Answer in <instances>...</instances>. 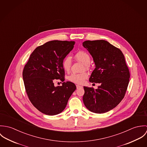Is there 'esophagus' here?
I'll return each instance as SVG.
<instances>
[{"mask_svg":"<svg viewBox=\"0 0 147 147\" xmlns=\"http://www.w3.org/2000/svg\"><path fill=\"white\" fill-rule=\"evenodd\" d=\"M82 86H80V85H76V88H77V89H79V88H82Z\"/></svg>","mask_w":147,"mask_h":147,"instance_id":"1","label":"esophagus"}]
</instances>
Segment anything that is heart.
I'll return each instance as SVG.
<instances>
[{"instance_id": "heart-1", "label": "heart", "mask_w": 147, "mask_h": 147, "mask_svg": "<svg viewBox=\"0 0 147 147\" xmlns=\"http://www.w3.org/2000/svg\"><path fill=\"white\" fill-rule=\"evenodd\" d=\"M75 57L78 61L83 63L86 68H88L91 60L89 55L86 52L84 51H79L75 54ZM71 58L68 56L66 57L62 62L64 69L65 71H69L71 67ZM88 77V75L86 72L82 74H72L68 76V80L76 84H82Z\"/></svg>"}]
</instances>
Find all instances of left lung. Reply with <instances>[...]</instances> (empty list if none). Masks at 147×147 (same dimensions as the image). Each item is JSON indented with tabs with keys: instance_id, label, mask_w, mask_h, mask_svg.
Wrapping results in <instances>:
<instances>
[{
	"instance_id": "left-lung-1",
	"label": "left lung",
	"mask_w": 147,
	"mask_h": 147,
	"mask_svg": "<svg viewBox=\"0 0 147 147\" xmlns=\"http://www.w3.org/2000/svg\"><path fill=\"white\" fill-rule=\"evenodd\" d=\"M83 46L93 57L96 65L89 78L100 83L98 88L84 86L83 102L90 111L106 113L118 105L125 97L129 72L123 54L105 40L86 41Z\"/></svg>"
}]
</instances>
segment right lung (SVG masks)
<instances>
[{
	"label": "right lung",
	"mask_w": 147,
	"mask_h": 147,
	"mask_svg": "<svg viewBox=\"0 0 147 147\" xmlns=\"http://www.w3.org/2000/svg\"><path fill=\"white\" fill-rule=\"evenodd\" d=\"M75 43L58 40L46 42L33 51L24 68L22 78L28 98L37 109L46 115L62 112L76 89L70 82L58 86L54 84V79L64 81L62 62Z\"/></svg>",
	"instance_id": "right-lung-1"
}]
</instances>
